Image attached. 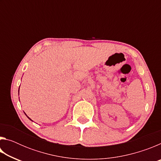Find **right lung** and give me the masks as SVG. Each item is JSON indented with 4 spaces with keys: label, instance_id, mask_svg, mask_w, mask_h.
Wrapping results in <instances>:
<instances>
[{
    "label": "right lung",
    "instance_id": "add662e5",
    "mask_svg": "<svg viewBox=\"0 0 161 161\" xmlns=\"http://www.w3.org/2000/svg\"><path fill=\"white\" fill-rule=\"evenodd\" d=\"M25 115H26V114H25ZM26 116H27V115H26ZM28 119H30V120H31V119H30V118H29V117H28ZM31 121H32V120H31Z\"/></svg>",
    "mask_w": 161,
    "mask_h": 161
}]
</instances>
